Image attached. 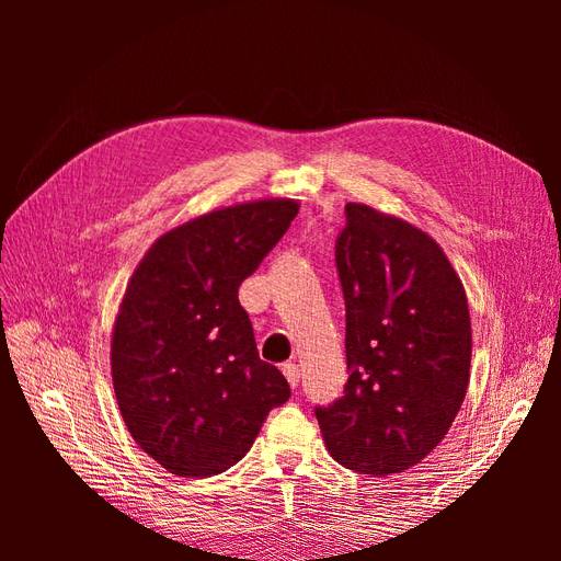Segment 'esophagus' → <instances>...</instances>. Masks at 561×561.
Here are the masks:
<instances>
[{
  "instance_id": "1",
  "label": "esophagus",
  "mask_w": 561,
  "mask_h": 561,
  "mask_svg": "<svg viewBox=\"0 0 561 561\" xmlns=\"http://www.w3.org/2000/svg\"><path fill=\"white\" fill-rule=\"evenodd\" d=\"M283 375H285L287 383H290L293 388L299 386V367H297L295 363H285V365H283Z\"/></svg>"
}]
</instances>
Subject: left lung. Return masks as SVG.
I'll list each match as a JSON object with an SVG mask.
<instances>
[{
  "label": "left lung",
  "mask_w": 561,
  "mask_h": 561,
  "mask_svg": "<svg viewBox=\"0 0 561 561\" xmlns=\"http://www.w3.org/2000/svg\"><path fill=\"white\" fill-rule=\"evenodd\" d=\"M344 215L334 264L351 375L316 419L336 463L381 478L419 463L451 428L470 377V313L428 233L360 203Z\"/></svg>",
  "instance_id": "8db88e82"
}]
</instances>
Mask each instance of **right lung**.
<instances>
[{"instance_id":"right-lung-1","label":"right lung","mask_w":561,"mask_h":561,"mask_svg":"<svg viewBox=\"0 0 561 561\" xmlns=\"http://www.w3.org/2000/svg\"><path fill=\"white\" fill-rule=\"evenodd\" d=\"M295 201H254L192 219L149 248L112 336V379L128 433L178 478L229 470L266 414L290 398L260 360L239 287L290 227Z\"/></svg>"}]
</instances>
